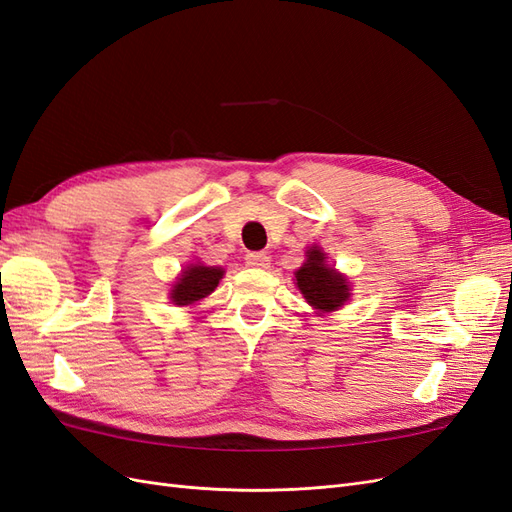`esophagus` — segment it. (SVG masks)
I'll return each instance as SVG.
<instances>
[{"instance_id": "1", "label": "esophagus", "mask_w": 512, "mask_h": 512, "mask_svg": "<svg viewBox=\"0 0 512 512\" xmlns=\"http://www.w3.org/2000/svg\"><path fill=\"white\" fill-rule=\"evenodd\" d=\"M245 262L254 269H267L271 265V258L267 252H250L245 256Z\"/></svg>"}]
</instances>
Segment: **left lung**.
<instances>
[{
  "label": "left lung",
  "instance_id": "1",
  "mask_svg": "<svg viewBox=\"0 0 512 512\" xmlns=\"http://www.w3.org/2000/svg\"><path fill=\"white\" fill-rule=\"evenodd\" d=\"M324 258L327 256L318 247L307 250L305 265L294 273V277H297V286L309 305H314L318 312H333L346 303L350 288L346 277L339 275L333 267L324 265Z\"/></svg>",
  "mask_w": 512,
  "mask_h": 512
}]
</instances>
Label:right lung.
<instances>
[{
  "label": "right lung",
  "mask_w": 512,
  "mask_h": 512,
  "mask_svg": "<svg viewBox=\"0 0 512 512\" xmlns=\"http://www.w3.org/2000/svg\"><path fill=\"white\" fill-rule=\"evenodd\" d=\"M222 275L224 271L218 267L192 265L181 273L175 288L170 290V294H173L170 299L175 301V305H190L205 299L207 294H211L215 288H218Z\"/></svg>",
  "instance_id": "1"
}]
</instances>
